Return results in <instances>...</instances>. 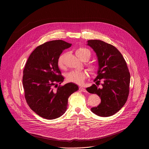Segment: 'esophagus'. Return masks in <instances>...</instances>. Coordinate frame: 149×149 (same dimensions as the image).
<instances>
[{
  "label": "esophagus",
  "mask_w": 149,
  "mask_h": 149,
  "mask_svg": "<svg viewBox=\"0 0 149 149\" xmlns=\"http://www.w3.org/2000/svg\"><path fill=\"white\" fill-rule=\"evenodd\" d=\"M79 90H80V91H82V92H87V91H86V89L84 88H83V87H80Z\"/></svg>",
  "instance_id": "1"
}]
</instances>
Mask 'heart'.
Returning a JSON list of instances; mask_svg holds the SVG:
<instances>
[{
    "label": "heart",
    "mask_w": 149,
    "mask_h": 149,
    "mask_svg": "<svg viewBox=\"0 0 149 149\" xmlns=\"http://www.w3.org/2000/svg\"><path fill=\"white\" fill-rule=\"evenodd\" d=\"M76 55L80 60H83L84 58H86L88 60L91 57V52L90 51L84 47H80L77 49L76 51ZM64 54H62L60 56L58 60V65L60 68H63L64 67ZM89 69L91 72H94L96 71V68L95 66H89ZM86 74L85 73L81 71L78 70H73L69 72L66 76V78L68 81L74 83L78 84H81L83 83L84 80H85Z\"/></svg>",
    "instance_id": "obj_1"
}]
</instances>
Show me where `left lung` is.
Wrapping results in <instances>:
<instances>
[{
  "label": "left lung",
  "mask_w": 149,
  "mask_h": 149,
  "mask_svg": "<svg viewBox=\"0 0 149 149\" xmlns=\"http://www.w3.org/2000/svg\"><path fill=\"white\" fill-rule=\"evenodd\" d=\"M96 53L98 69L94 80L96 84L86 88L91 93L101 98V103L91 111L102 116H110L118 112L125 104L129 93L130 74L127 64L120 52L113 45L101 40H88ZM102 81L101 87H98Z\"/></svg>",
  "instance_id": "1"
}]
</instances>
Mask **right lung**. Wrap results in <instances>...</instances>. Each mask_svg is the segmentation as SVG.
<instances>
[{"mask_svg": "<svg viewBox=\"0 0 149 149\" xmlns=\"http://www.w3.org/2000/svg\"><path fill=\"white\" fill-rule=\"evenodd\" d=\"M71 46L63 40L44 43L34 49L25 65L22 82L26 100L34 112L45 119L62 116L69 97L79 89L73 83L61 86L57 84L64 80L58 60L64 49Z\"/></svg>", "mask_w": 149, "mask_h": 149, "instance_id": "1", "label": "right lung"}]
</instances>
